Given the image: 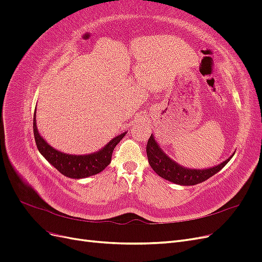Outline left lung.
Segmentation results:
<instances>
[{
  "mask_svg": "<svg viewBox=\"0 0 262 262\" xmlns=\"http://www.w3.org/2000/svg\"><path fill=\"white\" fill-rule=\"evenodd\" d=\"M146 154L148 158V164L158 176L169 180L173 184L181 185V186H193L200 184L202 181H205L215 175L224 166L231 161V157H228L226 161L221 163L217 166H214L212 168L208 169H190L184 166L179 165L173 160H171L168 155L166 154L161 146L157 144V142L154 139V136L149 137L146 145Z\"/></svg>",
  "mask_w": 262,
  "mask_h": 262,
  "instance_id": "1",
  "label": "left lung"
}]
</instances>
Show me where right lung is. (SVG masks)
<instances>
[{
	"mask_svg": "<svg viewBox=\"0 0 262 262\" xmlns=\"http://www.w3.org/2000/svg\"><path fill=\"white\" fill-rule=\"evenodd\" d=\"M125 133L126 132L114 138L96 153L87 155H71L62 153L47 143L40 136V133L38 132L36 125V114L34 116V137L39 152L62 175L73 179L86 178L104 170L112 162L114 148L122 140Z\"/></svg>",
	"mask_w": 262,
	"mask_h": 262,
	"instance_id": "add662e5",
	"label": "right lung"
}]
</instances>
